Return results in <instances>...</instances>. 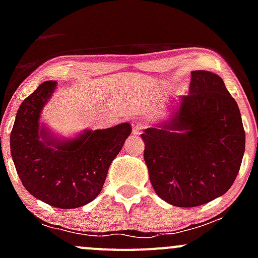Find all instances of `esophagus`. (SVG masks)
<instances>
[{
  "instance_id": "1",
  "label": "esophagus",
  "mask_w": 258,
  "mask_h": 258,
  "mask_svg": "<svg viewBox=\"0 0 258 258\" xmlns=\"http://www.w3.org/2000/svg\"><path fill=\"white\" fill-rule=\"evenodd\" d=\"M144 127H146V123H141V122H134V123H132V131H134V134L139 135Z\"/></svg>"
}]
</instances>
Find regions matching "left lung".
Segmentation results:
<instances>
[{
	"mask_svg": "<svg viewBox=\"0 0 258 258\" xmlns=\"http://www.w3.org/2000/svg\"><path fill=\"white\" fill-rule=\"evenodd\" d=\"M141 137L153 189L177 207H196L226 194L238 175L246 142L235 98L210 71H192L188 95L172 117Z\"/></svg>",
	"mask_w": 258,
	"mask_h": 258,
	"instance_id": "8db88e82",
	"label": "left lung"
}]
</instances>
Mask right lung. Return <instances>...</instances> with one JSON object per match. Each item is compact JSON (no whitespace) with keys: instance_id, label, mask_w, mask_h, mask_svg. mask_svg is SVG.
<instances>
[{"instance_id":"1","label":"right lung","mask_w":258,"mask_h":258,"mask_svg":"<svg viewBox=\"0 0 258 258\" xmlns=\"http://www.w3.org/2000/svg\"><path fill=\"white\" fill-rule=\"evenodd\" d=\"M56 81L41 83L18 108L10 137L11 156L21 182L36 199L58 209L85 206L100 195L108 167L118 155L131 124L59 140L40 123Z\"/></svg>"}]
</instances>
